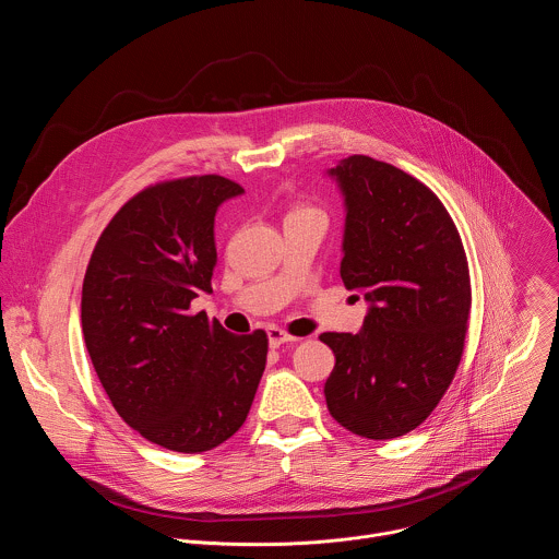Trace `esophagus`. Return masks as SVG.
Here are the masks:
<instances>
[{
    "mask_svg": "<svg viewBox=\"0 0 559 559\" xmlns=\"http://www.w3.org/2000/svg\"><path fill=\"white\" fill-rule=\"evenodd\" d=\"M288 342H297V337H293V334H288L286 330L282 328H269V344L271 348H280L282 344H288Z\"/></svg>",
    "mask_w": 559,
    "mask_h": 559,
    "instance_id": "1",
    "label": "esophagus"
}]
</instances>
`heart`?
Returning a JSON list of instances; mask_svg holds the SVG:
<instances>
[{"label": "heart", "mask_w": 559, "mask_h": 559, "mask_svg": "<svg viewBox=\"0 0 559 559\" xmlns=\"http://www.w3.org/2000/svg\"><path fill=\"white\" fill-rule=\"evenodd\" d=\"M306 213H317L314 209H310V206H295V209H290V213L286 215V217H295V215H306Z\"/></svg>", "instance_id": "1"}]
</instances>
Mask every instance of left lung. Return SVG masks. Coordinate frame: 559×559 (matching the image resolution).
<instances>
[{
    "label": "left lung",
    "instance_id": "left-lung-1",
    "mask_svg": "<svg viewBox=\"0 0 559 559\" xmlns=\"http://www.w3.org/2000/svg\"><path fill=\"white\" fill-rule=\"evenodd\" d=\"M328 176L346 202L342 280L370 308L357 334H319L334 353L323 394L340 425L388 440L416 429L459 370L467 255L448 209L403 169L355 154Z\"/></svg>",
    "mask_w": 559,
    "mask_h": 559
}]
</instances>
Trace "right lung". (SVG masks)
Listing matches in <instances>:
<instances>
[{"label": "right lung", "mask_w": 559, "mask_h": 559, "mask_svg": "<svg viewBox=\"0 0 559 559\" xmlns=\"http://www.w3.org/2000/svg\"><path fill=\"white\" fill-rule=\"evenodd\" d=\"M240 193L215 174L139 191L103 229L83 277V340L105 394L171 452L200 454L231 438L266 366L264 330L234 334L189 310L211 293L215 211Z\"/></svg>", "instance_id": "right-lung-1"}]
</instances>
